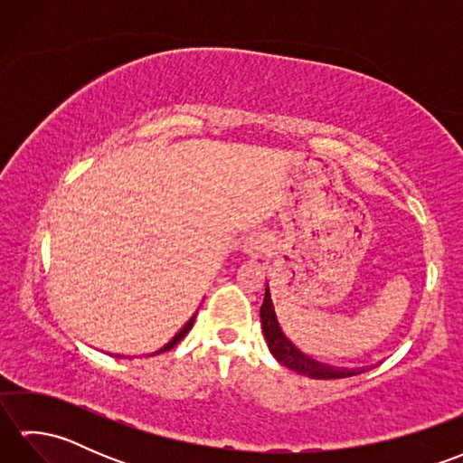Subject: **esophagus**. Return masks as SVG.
Segmentation results:
<instances>
[{
  "label": "esophagus",
  "mask_w": 463,
  "mask_h": 463,
  "mask_svg": "<svg viewBox=\"0 0 463 463\" xmlns=\"http://www.w3.org/2000/svg\"><path fill=\"white\" fill-rule=\"evenodd\" d=\"M269 247H270V239H269L267 232H252L250 237L244 241L242 252L250 259H259L260 254L267 252Z\"/></svg>",
  "instance_id": "1"
}]
</instances>
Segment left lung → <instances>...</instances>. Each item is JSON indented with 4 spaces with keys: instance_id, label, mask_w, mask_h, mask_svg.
<instances>
[{
    "instance_id": "left-lung-1",
    "label": "left lung",
    "mask_w": 463,
    "mask_h": 463,
    "mask_svg": "<svg viewBox=\"0 0 463 463\" xmlns=\"http://www.w3.org/2000/svg\"><path fill=\"white\" fill-rule=\"evenodd\" d=\"M260 320H262V332H264V338H267L269 350L272 352V356L282 364V366H287L294 372L302 373V376H308L314 380L348 378V376H354V373L362 372V370L330 366V364H324V362L310 358L308 354H304L302 350L294 346L280 326L277 310H274V304L270 298L269 284H267V292H264V302L260 307Z\"/></svg>"
}]
</instances>
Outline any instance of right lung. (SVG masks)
<instances>
[{"label": "right lung", "mask_w": 463, "mask_h": 463, "mask_svg": "<svg viewBox=\"0 0 463 463\" xmlns=\"http://www.w3.org/2000/svg\"><path fill=\"white\" fill-rule=\"evenodd\" d=\"M194 317H196V314H194ZM194 317H191V320H189V322H186V324H184V326H183V328H181L179 332H176V334H175V336L171 338V342H166V344H165V346H163L161 350H156L155 354H161V352H166V350H171V348H175V346H176V344H179V342H181V340L184 338V334H186V332H189V330L193 328V324H194Z\"/></svg>", "instance_id": "add662e5"}]
</instances>
